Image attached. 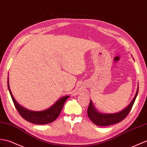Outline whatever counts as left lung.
<instances>
[{
  "mask_svg": "<svg viewBox=\"0 0 147 147\" xmlns=\"http://www.w3.org/2000/svg\"><path fill=\"white\" fill-rule=\"evenodd\" d=\"M138 84L135 96L129 104L123 110L117 113H103L99 112L95 108L93 102L90 100L89 107L88 108V117L94 124L98 126H109L120 123L127 117L138 95Z\"/></svg>",
  "mask_w": 147,
  "mask_h": 147,
  "instance_id": "left-lung-1",
  "label": "left lung"
}]
</instances>
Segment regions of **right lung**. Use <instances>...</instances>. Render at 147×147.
<instances>
[{"label": "right lung", "mask_w": 147, "mask_h": 147, "mask_svg": "<svg viewBox=\"0 0 147 147\" xmlns=\"http://www.w3.org/2000/svg\"><path fill=\"white\" fill-rule=\"evenodd\" d=\"M7 86L11 94L12 101L14 104L16 108L18 111L20 116L27 121H29L32 123L37 125H45L48 124L54 121L59 115L60 113L62 110L64 103L69 96H63L59 100H57L54 104H53L49 108L42 111H32L29 110L24 107L20 106L15 100L14 97L11 93L10 89L9 83V76L7 78Z\"/></svg>", "instance_id": "1"}]
</instances>
